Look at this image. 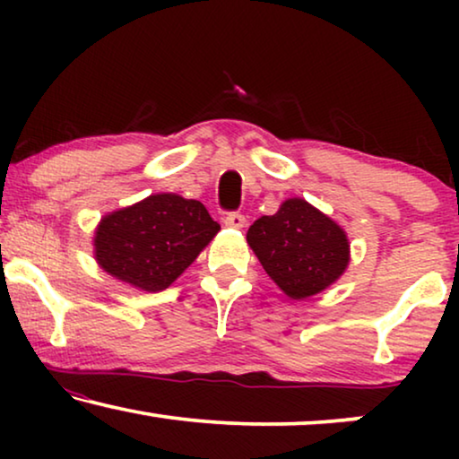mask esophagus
Here are the masks:
<instances>
[{
	"instance_id": "obj_1",
	"label": "esophagus",
	"mask_w": 459,
	"mask_h": 459,
	"mask_svg": "<svg viewBox=\"0 0 459 459\" xmlns=\"http://www.w3.org/2000/svg\"><path fill=\"white\" fill-rule=\"evenodd\" d=\"M225 225H228V228H234V230H242L244 225H247V217L242 215V212H228V215H225Z\"/></svg>"
}]
</instances>
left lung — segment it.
<instances>
[{"instance_id":"obj_1","label":"left lung","mask_w":459,"mask_h":459,"mask_svg":"<svg viewBox=\"0 0 459 459\" xmlns=\"http://www.w3.org/2000/svg\"><path fill=\"white\" fill-rule=\"evenodd\" d=\"M247 240L269 278L294 300L325 290L349 265L344 230L303 198H288L278 212L256 219Z\"/></svg>"}]
</instances>
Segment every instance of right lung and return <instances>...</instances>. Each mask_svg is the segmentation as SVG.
I'll use <instances>...</instances> for the list:
<instances>
[{
  "label": "right lung",
  "instance_id": "obj_1",
  "mask_svg": "<svg viewBox=\"0 0 459 459\" xmlns=\"http://www.w3.org/2000/svg\"><path fill=\"white\" fill-rule=\"evenodd\" d=\"M219 231L198 200L154 194L102 217L93 247L112 278L146 292L165 290Z\"/></svg>",
  "mask_w": 459,
  "mask_h": 459
}]
</instances>
